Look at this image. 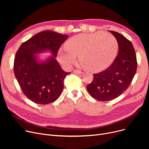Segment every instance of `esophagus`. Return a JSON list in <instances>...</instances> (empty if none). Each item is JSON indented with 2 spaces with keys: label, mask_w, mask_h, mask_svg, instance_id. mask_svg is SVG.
<instances>
[{
  "label": "esophagus",
  "mask_w": 149,
  "mask_h": 149,
  "mask_svg": "<svg viewBox=\"0 0 149 149\" xmlns=\"http://www.w3.org/2000/svg\"><path fill=\"white\" fill-rule=\"evenodd\" d=\"M73 73L77 74H82V72L80 71V70H74Z\"/></svg>",
  "instance_id": "esophagus-1"
}]
</instances>
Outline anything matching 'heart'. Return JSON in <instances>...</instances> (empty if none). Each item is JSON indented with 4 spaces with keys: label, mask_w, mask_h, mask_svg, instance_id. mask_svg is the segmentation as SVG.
<instances>
[{
    "label": "heart",
    "mask_w": 149,
    "mask_h": 149,
    "mask_svg": "<svg viewBox=\"0 0 149 149\" xmlns=\"http://www.w3.org/2000/svg\"><path fill=\"white\" fill-rule=\"evenodd\" d=\"M65 48L58 51L60 63L69 68L79 55L81 65L92 72L101 71L110 66L118 49L116 38L111 34L97 32L75 36L65 43Z\"/></svg>",
    "instance_id": "heart-1"
}]
</instances>
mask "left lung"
<instances>
[{"mask_svg": "<svg viewBox=\"0 0 149 149\" xmlns=\"http://www.w3.org/2000/svg\"><path fill=\"white\" fill-rule=\"evenodd\" d=\"M109 31L118 41V55L107 69L93 74V81L87 86L89 94L102 101L112 100L121 95L130 86L137 68L136 53L132 43L121 34Z\"/></svg>", "mask_w": 149, "mask_h": 149, "instance_id": "left-lung-1", "label": "left lung"}]
</instances>
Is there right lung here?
<instances>
[{
  "label": "right lung",
  "instance_id": "obj_1",
  "mask_svg": "<svg viewBox=\"0 0 149 149\" xmlns=\"http://www.w3.org/2000/svg\"><path fill=\"white\" fill-rule=\"evenodd\" d=\"M68 38L52 31L39 33L23 43L15 54L14 72L23 93L39 104L54 102L63 89V81L70 74L63 70L55 58L61 45ZM49 51L45 61L38 54Z\"/></svg>",
  "mask_w": 149,
  "mask_h": 149
}]
</instances>
